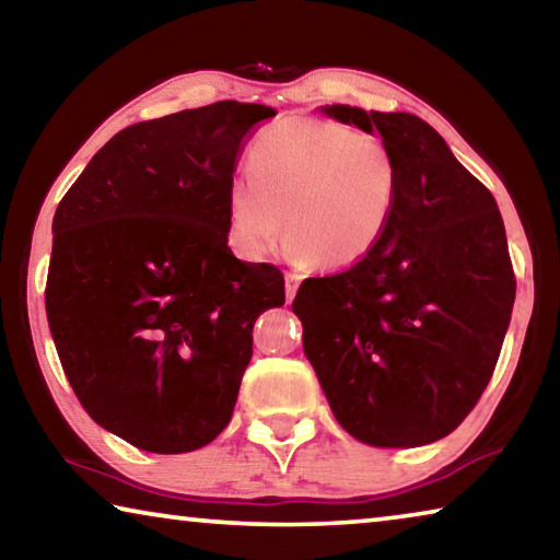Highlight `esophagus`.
Returning <instances> with one entry per match:
<instances>
[{
  "label": "esophagus",
  "instance_id": "obj_1",
  "mask_svg": "<svg viewBox=\"0 0 560 560\" xmlns=\"http://www.w3.org/2000/svg\"><path fill=\"white\" fill-rule=\"evenodd\" d=\"M287 301L291 303L293 301V296H296V291H299V283H301V277L299 273H287Z\"/></svg>",
  "mask_w": 560,
  "mask_h": 560
}]
</instances>
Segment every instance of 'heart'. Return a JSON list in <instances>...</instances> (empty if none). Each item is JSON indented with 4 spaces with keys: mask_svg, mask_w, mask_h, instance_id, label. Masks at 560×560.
<instances>
[{
    "mask_svg": "<svg viewBox=\"0 0 560 560\" xmlns=\"http://www.w3.org/2000/svg\"><path fill=\"white\" fill-rule=\"evenodd\" d=\"M252 177L226 195V226L246 259L283 234L296 259L320 271L358 267L383 244L400 200V170L383 140L338 120L293 116L249 150Z\"/></svg>",
    "mask_w": 560,
    "mask_h": 560,
    "instance_id": "heart-1",
    "label": "heart"
}]
</instances>
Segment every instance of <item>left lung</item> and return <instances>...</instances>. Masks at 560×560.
Returning a JSON list of instances; mask_svg holds the SVG:
<instances>
[{
    "instance_id": "obj_1",
    "label": "left lung",
    "mask_w": 560,
    "mask_h": 560,
    "mask_svg": "<svg viewBox=\"0 0 560 560\" xmlns=\"http://www.w3.org/2000/svg\"><path fill=\"white\" fill-rule=\"evenodd\" d=\"M381 132L400 170L383 244L306 279L291 308L336 420L371 447H422L459 428L504 343L516 279L494 195L412 113L320 106Z\"/></svg>"
}]
</instances>
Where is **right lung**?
<instances>
[{
    "label": "right lung",
    "mask_w": 560,
    "mask_h": 560,
    "mask_svg": "<svg viewBox=\"0 0 560 560\" xmlns=\"http://www.w3.org/2000/svg\"><path fill=\"white\" fill-rule=\"evenodd\" d=\"M261 103L136 122L56 207L46 318L75 397L132 447L183 454L232 420L252 330L283 273L236 259L226 195Z\"/></svg>",
    "instance_id": "add662e5"
}]
</instances>
